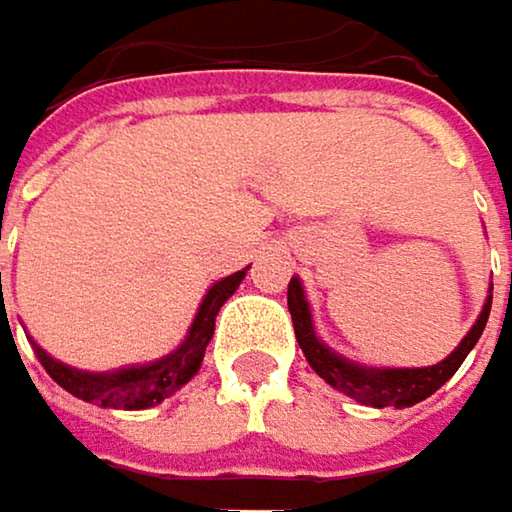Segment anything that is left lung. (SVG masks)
Masks as SVG:
<instances>
[{
  "instance_id": "1",
  "label": "left lung",
  "mask_w": 512,
  "mask_h": 512,
  "mask_svg": "<svg viewBox=\"0 0 512 512\" xmlns=\"http://www.w3.org/2000/svg\"><path fill=\"white\" fill-rule=\"evenodd\" d=\"M287 308L293 317V329H296V341L302 347V353L308 358V364L314 367V373L320 379H326L332 388H338L341 394L353 397L361 406H373V409H406L415 406L421 400H427L430 394H436L465 361V356L474 350V344L480 341L486 320H489V308H492V284H489V296L483 302V311L477 314L474 326L468 329V335L457 344V350L448 358H442L439 364H427V367H370L353 358L335 353L332 347H326L314 329V317H311V305L305 299V287L299 281V275L290 278L287 284Z\"/></svg>"
}]
</instances>
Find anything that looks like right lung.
<instances>
[{
	"label": "right lung",
	"mask_w": 512,
	"mask_h": 512,
	"mask_svg": "<svg viewBox=\"0 0 512 512\" xmlns=\"http://www.w3.org/2000/svg\"><path fill=\"white\" fill-rule=\"evenodd\" d=\"M246 269H240V272L216 281L204 293V299L198 305V314H195L186 338L180 341V347L174 353H168V356L156 358V361L127 364V367H118V370L94 373V370H79V367H70V364L52 358L47 350H41L32 341L35 344V356L41 358L44 370L50 373L64 391H70L73 397H79L85 403H97L103 409H127V412H133V409H151L156 403H162L165 397H171L177 388H183L201 370L204 350H207V344L213 338V329H216V314L237 293L240 281L246 278Z\"/></svg>",
	"instance_id": "add662e5"
}]
</instances>
